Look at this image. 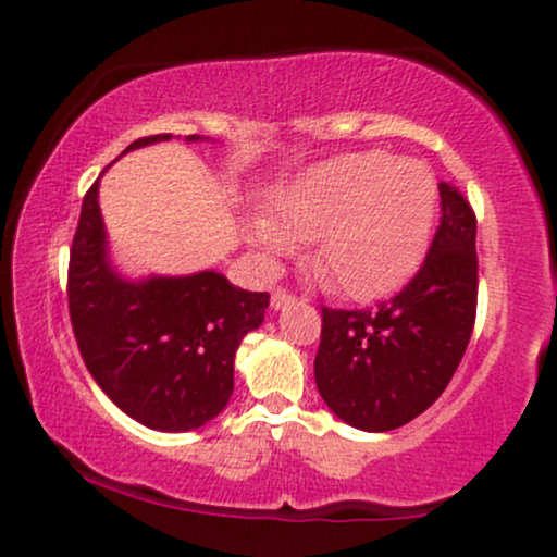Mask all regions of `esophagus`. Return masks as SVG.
I'll return each instance as SVG.
<instances>
[{
    "label": "esophagus",
    "instance_id": "esophagus-1",
    "mask_svg": "<svg viewBox=\"0 0 557 557\" xmlns=\"http://www.w3.org/2000/svg\"><path fill=\"white\" fill-rule=\"evenodd\" d=\"M270 304H272V309H274V311H283V309H287V306L296 304V296H290V293L283 290V287H277V290L272 293V300H270Z\"/></svg>",
    "mask_w": 557,
    "mask_h": 557
}]
</instances>
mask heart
I'll list each match as a JSON object with an SVG mask.
<instances>
[{"label": "heart", "mask_w": 557, "mask_h": 557, "mask_svg": "<svg viewBox=\"0 0 557 557\" xmlns=\"http://www.w3.org/2000/svg\"><path fill=\"white\" fill-rule=\"evenodd\" d=\"M274 214V222H248V238L267 259L314 243L309 267L319 283L374 298L406 283L424 259L437 220V181L421 159L356 151L280 190Z\"/></svg>", "instance_id": "b5f03b06"}]
</instances>
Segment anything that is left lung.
Segmentation results:
<instances>
[{"label":"left lung","mask_w":557,"mask_h":557,"mask_svg":"<svg viewBox=\"0 0 557 557\" xmlns=\"http://www.w3.org/2000/svg\"><path fill=\"white\" fill-rule=\"evenodd\" d=\"M440 227L424 264L374 309H322L319 395L345 424L389 432L424 413L461 363L476 319V216L440 183Z\"/></svg>","instance_id":"8db88e82"}]
</instances>
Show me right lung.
Listing matches in <instances>:
<instances>
[{"label":"right lung","instance_id":"right-lung-1","mask_svg":"<svg viewBox=\"0 0 557 557\" xmlns=\"http://www.w3.org/2000/svg\"><path fill=\"white\" fill-rule=\"evenodd\" d=\"M170 138H138L123 154ZM67 306L83 361L114 406L149 430L190 432L227 406L235 350L264 322L270 296L214 270L125 277L112 264L96 181L70 248Z\"/></svg>","mask_w":557,"mask_h":557}]
</instances>
